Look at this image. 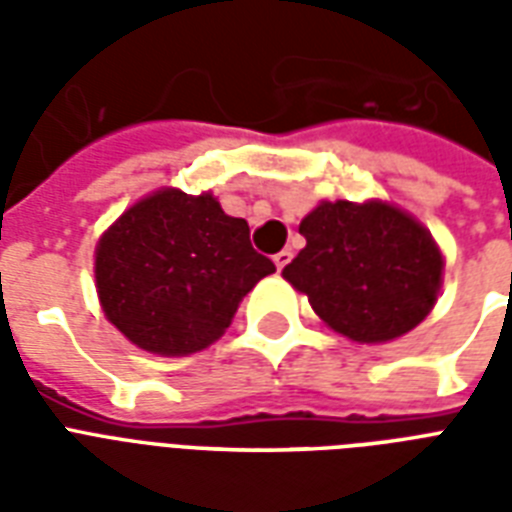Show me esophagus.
<instances>
[{
	"label": "esophagus",
	"mask_w": 512,
	"mask_h": 512,
	"mask_svg": "<svg viewBox=\"0 0 512 512\" xmlns=\"http://www.w3.org/2000/svg\"><path fill=\"white\" fill-rule=\"evenodd\" d=\"M289 260H292V252H289V249H281L279 255H273V263H276V268H279V271L289 263Z\"/></svg>",
	"instance_id": "esophagus-1"
}]
</instances>
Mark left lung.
I'll use <instances>...</instances> for the list:
<instances>
[{
  "mask_svg": "<svg viewBox=\"0 0 512 512\" xmlns=\"http://www.w3.org/2000/svg\"><path fill=\"white\" fill-rule=\"evenodd\" d=\"M300 233L305 247L281 276L348 340H396L433 311L444 257L404 209L388 201H321Z\"/></svg>",
  "mask_w": 512,
  "mask_h": 512,
  "instance_id": "left-lung-1",
  "label": "left lung"
}]
</instances>
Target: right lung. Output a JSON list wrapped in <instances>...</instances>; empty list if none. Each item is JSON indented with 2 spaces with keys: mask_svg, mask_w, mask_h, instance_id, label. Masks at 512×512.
<instances>
[{
  "mask_svg": "<svg viewBox=\"0 0 512 512\" xmlns=\"http://www.w3.org/2000/svg\"><path fill=\"white\" fill-rule=\"evenodd\" d=\"M276 265L249 225L212 193L162 188L132 204L98 241L95 287L106 319L156 356H191L231 327L241 297Z\"/></svg>",
  "mask_w": 512,
  "mask_h": 512,
  "instance_id": "add662e5",
  "label": "right lung"
}]
</instances>
